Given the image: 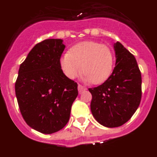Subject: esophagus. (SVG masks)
Returning a JSON list of instances; mask_svg holds the SVG:
<instances>
[{"instance_id": "34e87169", "label": "esophagus", "mask_w": 157, "mask_h": 157, "mask_svg": "<svg viewBox=\"0 0 157 157\" xmlns=\"http://www.w3.org/2000/svg\"><path fill=\"white\" fill-rule=\"evenodd\" d=\"M85 90H86V88H85V86H83V85H78V91L79 93H81L82 92H84Z\"/></svg>"}]
</instances>
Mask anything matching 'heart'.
Here are the masks:
<instances>
[{
    "label": "heart",
    "mask_w": 157,
    "mask_h": 157,
    "mask_svg": "<svg viewBox=\"0 0 157 157\" xmlns=\"http://www.w3.org/2000/svg\"><path fill=\"white\" fill-rule=\"evenodd\" d=\"M60 65L68 79H75L82 71L83 79L85 81L100 85L111 76L114 54L109 46L98 42H81L63 55Z\"/></svg>",
    "instance_id": "heart-1"
}]
</instances>
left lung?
I'll return each mask as SVG.
<instances>
[{
	"label": "left lung",
	"mask_w": 157,
	"mask_h": 157,
	"mask_svg": "<svg viewBox=\"0 0 157 157\" xmlns=\"http://www.w3.org/2000/svg\"><path fill=\"white\" fill-rule=\"evenodd\" d=\"M116 65L102 85L89 89L91 111L99 123L108 128L123 125L132 117L141 100V72L135 56L120 42L114 44Z\"/></svg>",
	"instance_id": "left-lung-1"
}]
</instances>
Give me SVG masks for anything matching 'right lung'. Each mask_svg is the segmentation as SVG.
I'll return each instance as SVG.
<instances>
[{
  "label": "right lung",
  "instance_id": "1",
  "mask_svg": "<svg viewBox=\"0 0 157 157\" xmlns=\"http://www.w3.org/2000/svg\"><path fill=\"white\" fill-rule=\"evenodd\" d=\"M61 39L36 44L21 63L15 83L16 97L28 125L41 133L62 129L78 95L77 84L60 68L65 46Z\"/></svg>",
  "mask_w": 157,
  "mask_h": 157
}]
</instances>
